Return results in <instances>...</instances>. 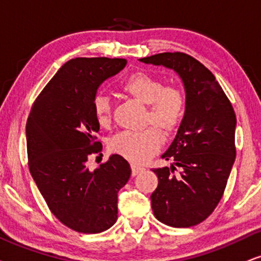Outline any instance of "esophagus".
Masks as SVG:
<instances>
[{"label": "esophagus", "mask_w": 261, "mask_h": 261, "mask_svg": "<svg viewBox=\"0 0 261 261\" xmlns=\"http://www.w3.org/2000/svg\"><path fill=\"white\" fill-rule=\"evenodd\" d=\"M143 171V167L138 166V165H131V172H133V176H137L138 173Z\"/></svg>", "instance_id": "esophagus-1"}]
</instances>
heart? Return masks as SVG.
Here are the masks:
<instances>
[{"label": "heart", "instance_id": "1", "mask_svg": "<svg viewBox=\"0 0 261 261\" xmlns=\"http://www.w3.org/2000/svg\"><path fill=\"white\" fill-rule=\"evenodd\" d=\"M123 90L135 100L148 105L147 123L155 127L140 133L123 131L110 141V149L133 163H144L163 144L164 134H170L182 121L186 101L179 89L164 87L159 78L146 72H136L125 79ZM92 111L101 126L110 125L112 119V102L103 94H97L92 100Z\"/></svg>", "mask_w": 261, "mask_h": 261}]
</instances>
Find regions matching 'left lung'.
Masks as SVG:
<instances>
[{"instance_id": "left-lung-1", "label": "left lung", "mask_w": 261, "mask_h": 261, "mask_svg": "<svg viewBox=\"0 0 261 261\" xmlns=\"http://www.w3.org/2000/svg\"><path fill=\"white\" fill-rule=\"evenodd\" d=\"M141 62L173 70L182 79L186 111L176 137L161 158L171 167L155 169L150 195L158 220L173 227L203 222L222 199L236 156L233 108L208 68L184 53H161ZM181 167L174 174L175 166Z\"/></svg>"}]
</instances>
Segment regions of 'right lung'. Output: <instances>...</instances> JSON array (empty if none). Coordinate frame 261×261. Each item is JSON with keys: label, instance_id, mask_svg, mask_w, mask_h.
I'll return each instance as SVG.
<instances>
[{"label": "right lung", "instance_id": "right-lung-1", "mask_svg": "<svg viewBox=\"0 0 261 261\" xmlns=\"http://www.w3.org/2000/svg\"><path fill=\"white\" fill-rule=\"evenodd\" d=\"M125 66V59L67 61L39 94L26 123L31 176L51 213L74 231L110 229L118 219V193L131 176L118 154L94 171L87 166L89 155L102 150L92 100Z\"/></svg>", "mask_w": 261, "mask_h": 261}]
</instances>
